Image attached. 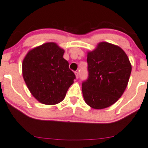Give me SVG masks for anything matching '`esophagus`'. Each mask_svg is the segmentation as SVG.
Returning <instances> with one entry per match:
<instances>
[{"label":"esophagus","mask_w":148,"mask_h":148,"mask_svg":"<svg viewBox=\"0 0 148 148\" xmlns=\"http://www.w3.org/2000/svg\"><path fill=\"white\" fill-rule=\"evenodd\" d=\"M74 74H75V75H76V78H78V77H79V73H78L77 71H76L75 72H74Z\"/></svg>","instance_id":"esophagus-1"}]
</instances>
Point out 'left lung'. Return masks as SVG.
<instances>
[{
	"mask_svg": "<svg viewBox=\"0 0 148 148\" xmlns=\"http://www.w3.org/2000/svg\"><path fill=\"white\" fill-rule=\"evenodd\" d=\"M88 77L82 83L85 102L96 109L108 107L126 89L132 67L128 56L118 46L101 42L88 52Z\"/></svg>",
	"mask_w": 148,
	"mask_h": 148,
	"instance_id": "obj_1",
	"label": "left lung"
}]
</instances>
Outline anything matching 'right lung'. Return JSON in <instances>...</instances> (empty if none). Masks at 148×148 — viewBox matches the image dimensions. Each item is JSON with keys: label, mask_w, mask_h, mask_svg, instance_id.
Listing matches in <instances>:
<instances>
[{"label": "right lung", "mask_w": 148, "mask_h": 148, "mask_svg": "<svg viewBox=\"0 0 148 148\" xmlns=\"http://www.w3.org/2000/svg\"><path fill=\"white\" fill-rule=\"evenodd\" d=\"M63 53L55 43L50 42L30 50L24 58V81L41 103L52 105L61 102L76 78Z\"/></svg>", "instance_id": "1"}]
</instances>
